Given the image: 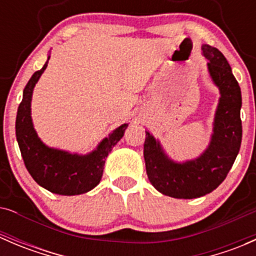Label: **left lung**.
Listing matches in <instances>:
<instances>
[{"label": "left lung", "instance_id": "1", "mask_svg": "<svg viewBox=\"0 0 256 256\" xmlns=\"http://www.w3.org/2000/svg\"><path fill=\"white\" fill-rule=\"evenodd\" d=\"M209 76L218 88V106L207 148L198 157L174 161L161 142L146 131L144 157L151 184L164 196L193 200L213 192L230 171L242 144V92L226 56L216 48L202 44Z\"/></svg>", "mask_w": 256, "mask_h": 256}]
</instances>
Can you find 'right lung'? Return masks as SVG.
I'll use <instances>...</instances> for the list:
<instances>
[{
    "label": "right lung",
    "mask_w": 256,
    "mask_h": 256,
    "mask_svg": "<svg viewBox=\"0 0 256 256\" xmlns=\"http://www.w3.org/2000/svg\"><path fill=\"white\" fill-rule=\"evenodd\" d=\"M49 56L40 70L36 72L23 90V98L16 118V138L26 168L33 180L49 192L60 196L86 193L99 184L105 160L112 147L122 138L128 124L116 128L96 148L86 154H72L49 147L38 138L30 116L33 90L48 66Z\"/></svg>",
    "instance_id": "right-lung-1"
}]
</instances>
